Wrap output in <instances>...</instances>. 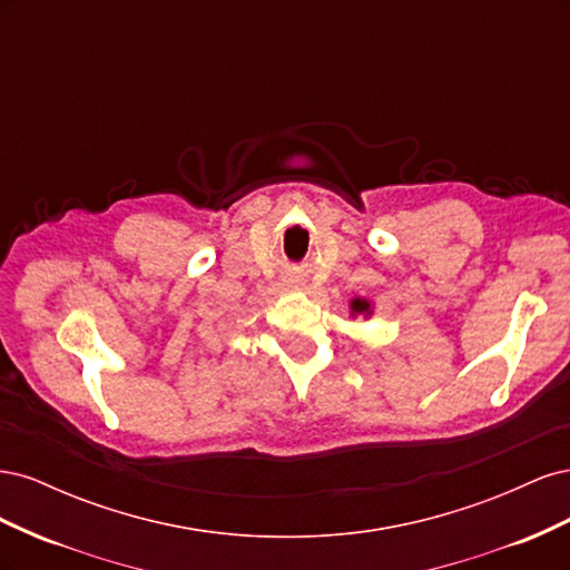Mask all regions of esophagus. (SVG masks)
Returning a JSON list of instances; mask_svg holds the SVG:
<instances>
[{
	"label": "esophagus",
	"mask_w": 570,
	"mask_h": 570,
	"mask_svg": "<svg viewBox=\"0 0 570 570\" xmlns=\"http://www.w3.org/2000/svg\"><path fill=\"white\" fill-rule=\"evenodd\" d=\"M295 285H299V283H295Z\"/></svg>",
	"instance_id": "obj_1"
}]
</instances>
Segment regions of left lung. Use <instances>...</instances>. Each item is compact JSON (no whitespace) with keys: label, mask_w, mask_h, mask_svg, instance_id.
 Instances as JSON below:
<instances>
[{"label":"left lung","mask_w":570,"mask_h":570,"mask_svg":"<svg viewBox=\"0 0 570 570\" xmlns=\"http://www.w3.org/2000/svg\"><path fill=\"white\" fill-rule=\"evenodd\" d=\"M350 316L352 318H371L373 316V302L366 297H354L350 302Z\"/></svg>","instance_id":"left-lung-1"}]
</instances>
